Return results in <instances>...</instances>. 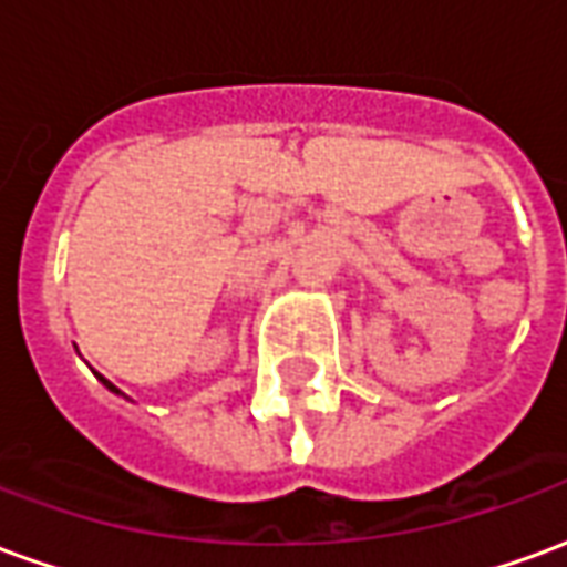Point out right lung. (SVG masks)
Instances as JSON below:
<instances>
[{
    "mask_svg": "<svg viewBox=\"0 0 567 567\" xmlns=\"http://www.w3.org/2000/svg\"><path fill=\"white\" fill-rule=\"evenodd\" d=\"M100 382H103V385H105V389H109V392H115V394H124V392H121V389H115V385H112V382L105 380V377H100Z\"/></svg>",
    "mask_w": 567,
    "mask_h": 567,
    "instance_id": "1",
    "label": "right lung"
}]
</instances>
